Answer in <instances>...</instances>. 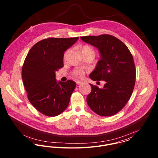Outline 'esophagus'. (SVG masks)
I'll return each mask as SVG.
<instances>
[{"label":"esophagus","instance_id":"1","mask_svg":"<svg viewBox=\"0 0 158 158\" xmlns=\"http://www.w3.org/2000/svg\"><path fill=\"white\" fill-rule=\"evenodd\" d=\"M76 83H77V85H81V84L83 83V82L81 81H76Z\"/></svg>","mask_w":158,"mask_h":158}]
</instances>
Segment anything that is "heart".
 Here are the masks:
<instances>
[{
    "mask_svg": "<svg viewBox=\"0 0 158 158\" xmlns=\"http://www.w3.org/2000/svg\"><path fill=\"white\" fill-rule=\"evenodd\" d=\"M81 52L83 56L91 55H93L94 56H95V52H94V49L89 45H85L81 47ZM68 52V50L65 52L64 58L66 57ZM72 73L73 76H74L77 78H81L84 75V71L81 69H75L73 70Z\"/></svg>",
    "mask_w": 158,
    "mask_h": 158,
    "instance_id": "1",
    "label": "heart"
}]
</instances>
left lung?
<instances>
[{"instance_id":"obj_1","label":"left lung","mask_w":158,"mask_h":158,"mask_svg":"<svg viewBox=\"0 0 158 158\" xmlns=\"http://www.w3.org/2000/svg\"><path fill=\"white\" fill-rule=\"evenodd\" d=\"M80 38L98 48L101 55L89 77L94 81H106L102 89L90 84L88 105L99 115H113L125 106L133 94L136 75L133 55L127 45L110 35Z\"/></svg>"}]
</instances>
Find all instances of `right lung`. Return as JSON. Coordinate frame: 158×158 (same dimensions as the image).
<instances>
[{"mask_svg":"<svg viewBox=\"0 0 158 158\" xmlns=\"http://www.w3.org/2000/svg\"><path fill=\"white\" fill-rule=\"evenodd\" d=\"M78 37L48 38L33 45L23 64L22 77L30 103L41 113L55 117L68 106L76 87L72 80L56 81L55 72L63 68L64 52Z\"/></svg>","mask_w":158,"mask_h":158,"instance_id":"add662e5","label":"right lung"}]
</instances>
